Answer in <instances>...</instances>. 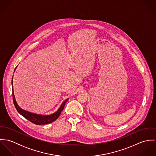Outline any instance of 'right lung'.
<instances>
[{
	"mask_svg": "<svg viewBox=\"0 0 156 156\" xmlns=\"http://www.w3.org/2000/svg\"><path fill=\"white\" fill-rule=\"evenodd\" d=\"M13 79V78H12ZM13 88V87H12ZM12 98H13V102L14 105L15 106L16 109H17V112L21 115L23 116H24L26 119L30 121L31 122L36 124V125H44V124H50L53 121H55L60 115L61 112L63 111L64 108L65 106V105L68 99H67L66 101H64V103L61 105V107L59 108V109L55 112L54 113L50 115H38L35 114L33 113H30L29 112L26 111L24 110H23L21 109L19 105H17L15 97L14 95V91L12 89Z\"/></svg>",
	"mask_w": 156,
	"mask_h": 156,
	"instance_id": "right-lung-1",
	"label": "right lung"
}]
</instances>
